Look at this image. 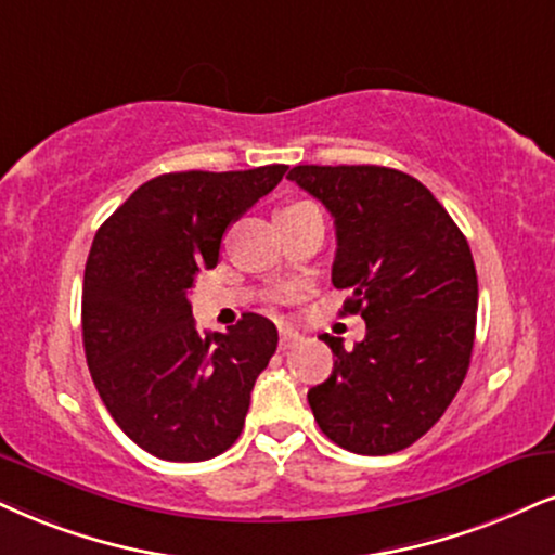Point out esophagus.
I'll use <instances>...</instances> for the list:
<instances>
[{
  "mask_svg": "<svg viewBox=\"0 0 555 555\" xmlns=\"http://www.w3.org/2000/svg\"><path fill=\"white\" fill-rule=\"evenodd\" d=\"M300 341V334L298 332H291V330H285V332H280V350H291V347H296Z\"/></svg>",
  "mask_w": 555,
  "mask_h": 555,
  "instance_id": "esophagus-1",
  "label": "esophagus"
}]
</instances>
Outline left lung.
Masks as SVG:
<instances>
[{
    "instance_id": "left-lung-1",
    "label": "left lung",
    "mask_w": 555,
    "mask_h": 555,
    "mask_svg": "<svg viewBox=\"0 0 555 555\" xmlns=\"http://www.w3.org/2000/svg\"><path fill=\"white\" fill-rule=\"evenodd\" d=\"M337 229L334 288L365 319V339L332 347V375L309 391L321 433L360 455L399 453L435 427L466 378L478 280L470 246L427 188L399 169L300 164L288 172Z\"/></svg>"
}]
</instances>
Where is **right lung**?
Returning <instances> with one entry per match:
<instances>
[{
  "label": "right lung",
  "mask_w": 555,
  "mask_h": 555,
  "mask_svg": "<svg viewBox=\"0 0 555 555\" xmlns=\"http://www.w3.org/2000/svg\"><path fill=\"white\" fill-rule=\"evenodd\" d=\"M285 169L154 177L94 234L81 291L89 373L122 433L162 461H208L242 435L278 330L244 313L225 334H201L188 293L218 264L225 229Z\"/></svg>",
  "instance_id": "obj_1"
}]
</instances>
